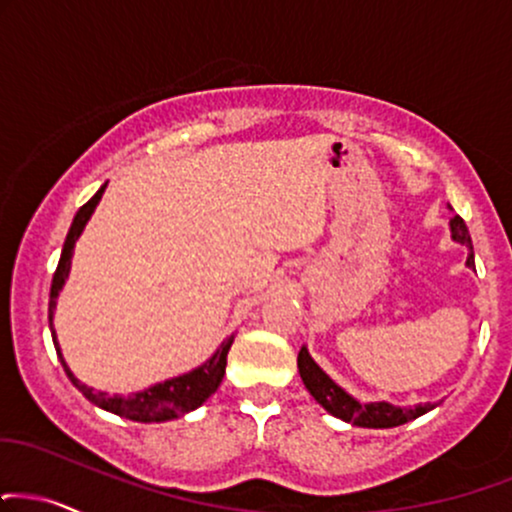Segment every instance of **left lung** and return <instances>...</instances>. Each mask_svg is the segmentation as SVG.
I'll return each instance as SVG.
<instances>
[{
    "instance_id": "8db88e82",
    "label": "left lung",
    "mask_w": 512,
    "mask_h": 512,
    "mask_svg": "<svg viewBox=\"0 0 512 512\" xmlns=\"http://www.w3.org/2000/svg\"><path fill=\"white\" fill-rule=\"evenodd\" d=\"M451 238L455 243L465 245L467 250V267H474V252H472V238L467 233L465 221L460 217L451 219ZM298 372L303 379L305 389L310 391V396L317 400L329 415L338 417V420L350 422L353 427H367V429H391L400 427V424L417 420L424 412L434 410L436 403H420L415 408H400V405H391L386 400H374V403H360L355 396L338 386L322 367L317 365L315 357L310 355L307 346L300 348L298 353Z\"/></svg>"
}]
</instances>
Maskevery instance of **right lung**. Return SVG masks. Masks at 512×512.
<instances>
[{
    "mask_svg": "<svg viewBox=\"0 0 512 512\" xmlns=\"http://www.w3.org/2000/svg\"><path fill=\"white\" fill-rule=\"evenodd\" d=\"M104 188H107V183H104V186L97 190V193L92 195L83 207L78 209L76 217H73L71 229H69V233H66L64 250H61L57 272H54V279H52V291H49V331H52L54 348H57L61 367H64L66 377L71 379V384L76 386V389L83 393V396L88 398L92 405H97V408L114 412V415L126 417V420H133V422L176 420V417H181L190 410L200 408V405L219 389L221 379H224V372H226V355H229L231 343L236 336L231 334L229 338H224V341H221V346L214 350V355L207 357L202 365L190 369V372L159 381V384L147 386V389L131 393V396H119V393L109 396L107 391H95L92 386L83 384V381H80L76 374L71 372V367L66 365L64 355H61L57 331H54V310H57V298H59L61 288H64L66 279H69L71 257H73V248H76V240L80 238V233H83L85 224L90 221L95 207L100 205Z\"/></svg>",
    "mask_w": 512,
    "mask_h": 512,
    "instance_id": "right-lung-1",
    "label": "right lung"
}]
</instances>
